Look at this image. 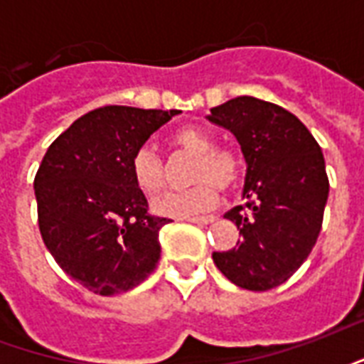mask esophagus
Wrapping results in <instances>:
<instances>
[{"mask_svg":"<svg viewBox=\"0 0 364 364\" xmlns=\"http://www.w3.org/2000/svg\"><path fill=\"white\" fill-rule=\"evenodd\" d=\"M216 220V216H193V218H187V222H193V224H213Z\"/></svg>","mask_w":364,"mask_h":364,"instance_id":"34e87169","label":"esophagus"}]
</instances>
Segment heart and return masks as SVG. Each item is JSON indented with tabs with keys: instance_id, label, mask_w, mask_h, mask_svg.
<instances>
[{
	"instance_id": "heart-1",
	"label": "heart",
	"mask_w": 364,
	"mask_h": 364,
	"mask_svg": "<svg viewBox=\"0 0 364 364\" xmlns=\"http://www.w3.org/2000/svg\"><path fill=\"white\" fill-rule=\"evenodd\" d=\"M171 142L179 150L195 156L191 179L198 181L191 189L166 193L151 203V210L169 218H189L206 213L218 203V187L228 189L237 181L240 158L228 148H214L213 136L198 127L177 128ZM130 173L136 187L146 195H156L164 187V164L150 146L134 151Z\"/></svg>"
}]
</instances>
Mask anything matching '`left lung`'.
Returning <instances> with one entry per match:
<instances>
[{
  "mask_svg": "<svg viewBox=\"0 0 364 364\" xmlns=\"http://www.w3.org/2000/svg\"><path fill=\"white\" fill-rule=\"evenodd\" d=\"M206 119L236 136L250 200L224 214L242 240L214 252V265L242 289H274L304 263L320 234L329 193L321 148L292 112L255 97L230 99Z\"/></svg>",
  "mask_w": 364,
  "mask_h": 364,
  "instance_id": "left-lung-1",
  "label": "left lung"
}]
</instances>
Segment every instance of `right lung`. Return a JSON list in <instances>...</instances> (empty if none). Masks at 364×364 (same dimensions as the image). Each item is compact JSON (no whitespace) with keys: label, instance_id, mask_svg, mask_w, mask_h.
<instances>
[{"label":"right lung","instance_id":"obj_1","mask_svg":"<svg viewBox=\"0 0 364 364\" xmlns=\"http://www.w3.org/2000/svg\"><path fill=\"white\" fill-rule=\"evenodd\" d=\"M181 111L109 105L83 114L50 144L35 177L38 228L52 257L85 289L112 296L156 269L159 230L130 161Z\"/></svg>","mask_w":364,"mask_h":364}]
</instances>
